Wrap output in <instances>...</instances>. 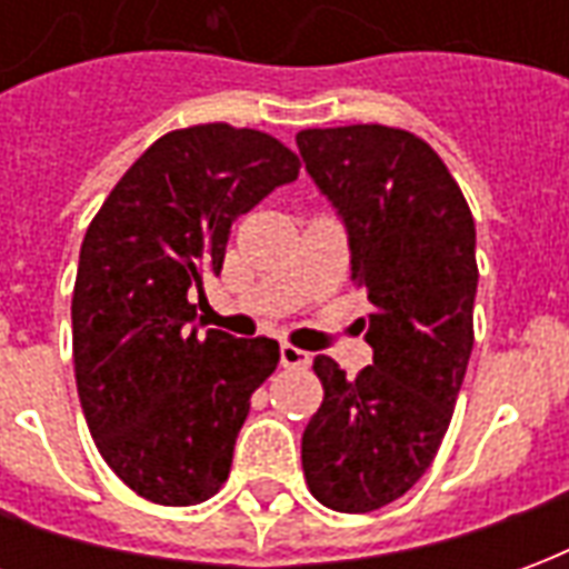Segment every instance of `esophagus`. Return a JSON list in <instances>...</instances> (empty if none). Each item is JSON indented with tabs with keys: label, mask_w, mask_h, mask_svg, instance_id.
<instances>
[{
	"label": "esophagus",
	"mask_w": 569,
	"mask_h": 569,
	"mask_svg": "<svg viewBox=\"0 0 569 569\" xmlns=\"http://www.w3.org/2000/svg\"><path fill=\"white\" fill-rule=\"evenodd\" d=\"M280 362H283V369H308L310 353L308 350H298L292 345H283L280 347Z\"/></svg>",
	"instance_id": "1"
}]
</instances>
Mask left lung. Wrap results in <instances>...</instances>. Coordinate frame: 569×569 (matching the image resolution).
<instances>
[{
	"label": "left lung",
	"instance_id": "1",
	"mask_svg": "<svg viewBox=\"0 0 569 569\" xmlns=\"http://www.w3.org/2000/svg\"><path fill=\"white\" fill-rule=\"evenodd\" d=\"M296 142L345 222L375 350L357 381L332 357L313 359L326 396L301 466L322 506L375 512L418 485L451 423L472 353L476 222L439 154L408 130L313 128Z\"/></svg>",
	"mask_w": 569,
	"mask_h": 569
}]
</instances>
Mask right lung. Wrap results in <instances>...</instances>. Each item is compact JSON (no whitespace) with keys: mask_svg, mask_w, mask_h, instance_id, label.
I'll return each instance as SVG.
<instances>
[{"mask_svg":"<svg viewBox=\"0 0 569 569\" xmlns=\"http://www.w3.org/2000/svg\"><path fill=\"white\" fill-rule=\"evenodd\" d=\"M298 167L261 130H173L121 176L84 234L72 292L81 411L106 463L146 500L194 506L231 472L249 396L280 345L200 335L188 292L222 271L237 216L296 182Z\"/></svg>","mask_w":569,"mask_h":569,"instance_id":"obj_1","label":"right lung"}]
</instances>
